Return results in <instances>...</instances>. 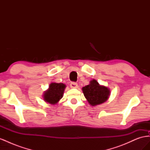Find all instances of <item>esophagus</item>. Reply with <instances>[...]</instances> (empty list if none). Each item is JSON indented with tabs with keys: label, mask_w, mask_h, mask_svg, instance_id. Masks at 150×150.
I'll return each instance as SVG.
<instances>
[{
	"label": "esophagus",
	"mask_w": 150,
	"mask_h": 150,
	"mask_svg": "<svg viewBox=\"0 0 150 150\" xmlns=\"http://www.w3.org/2000/svg\"><path fill=\"white\" fill-rule=\"evenodd\" d=\"M70 87L71 88H78V85L77 83L72 82V83H71V84H70Z\"/></svg>",
	"instance_id": "34e87169"
}]
</instances>
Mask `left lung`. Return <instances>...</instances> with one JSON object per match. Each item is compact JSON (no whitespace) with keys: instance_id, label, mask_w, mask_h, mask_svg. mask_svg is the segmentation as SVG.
Returning <instances> with one entry per match:
<instances>
[{"instance_id":"1","label":"left lung","mask_w":150,"mask_h":150,"mask_svg":"<svg viewBox=\"0 0 150 150\" xmlns=\"http://www.w3.org/2000/svg\"><path fill=\"white\" fill-rule=\"evenodd\" d=\"M84 96L91 106H95L106 102L110 96V89L100 85L96 79L90 81L89 84L82 88Z\"/></svg>"}]
</instances>
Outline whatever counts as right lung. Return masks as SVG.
Instances as JSON below:
<instances>
[{
    "mask_svg": "<svg viewBox=\"0 0 150 150\" xmlns=\"http://www.w3.org/2000/svg\"><path fill=\"white\" fill-rule=\"evenodd\" d=\"M66 87V84L63 83H51L44 93L43 99L45 102L55 105L62 98Z\"/></svg>",
    "mask_w": 150,
    "mask_h": 150,
    "instance_id": "1",
    "label": "right lung"
}]
</instances>
